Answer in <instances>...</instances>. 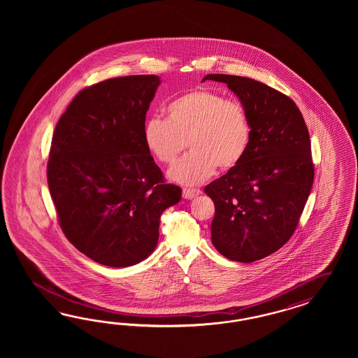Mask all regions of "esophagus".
<instances>
[{
	"label": "esophagus",
	"mask_w": 358,
	"mask_h": 358,
	"mask_svg": "<svg viewBox=\"0 0 358 358\" xmlns=\"http://www.w3.org/2000/svg\"><path fill=\"white\" fill-rule=\"evenodd\" d=\"M201 194L199 189H184L182 190V195L185 199H193L196 195Z\"/></svg>",
	"instance_id": "34e87169"
}]
</instances>
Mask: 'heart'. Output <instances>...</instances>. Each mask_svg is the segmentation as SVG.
<instances>
[{"label":"heart","mask_w":358,"mask_h":358,"mask_svg":"<svg viewBox=\"0 0 358 358\" xmlns=\"http://www.w3.org/2000/svg\"><path fill=\"white\" fill-rule=\"evenodd\" d=\"M143 138L152 156L173 164L186 147L192 151L171 169V178L184 185L206 181L219 168L234 169L250 150L252 123L245 106L217 92L199 87L173 99L166 120H145Z\"/></svg>","instance_id":"obj_1"}]
</instances>
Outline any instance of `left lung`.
Wrapping results in <instances>:
<instances>
[{
    "label": "left lung",
    "instance_id": "1",
    "mask_svg": "<svg viewBox=\"0 0 358 358\" xmlns=\"http://www.w3.org/2000/svg\"><path fill=\"white\" fill-rule=\"evenodd\" d=\"M206 80L227 84L252 123L245 157L205 187L215 205L211 241L228 260H261L293 236L311 192L308 130L293 99L260 81L231 75Z\"/></svg>",
    "mask_w": 358,
    "mask_h": 358
}]
</instances>
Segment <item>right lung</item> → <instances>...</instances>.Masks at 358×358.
Masks as SVG:
<instances>
[{"mask_svg":"<svg viewBox=\"0 0 358 358\" xmlns=\"http://www.w3.org/2000/svg\"><path fill=\"white\" fill-rule=\"evenodd\" d=\"M159 85L160 77L138 75L85 87L54 131L47 181L59 224L77 250L105 266L145 260L164 210L181 199L143 138Z\"/></svg>","mask_w":358,"mask_h":358,"instance_id":"add662e5","label":"right lung"}]
</instances>
